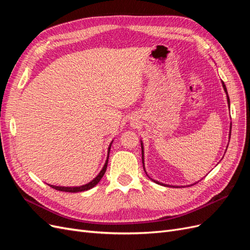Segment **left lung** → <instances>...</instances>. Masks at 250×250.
Listing matches in <instances>:
<instances>
[{
	"mask_svg": "<svg viewBox=\"0 0 250 250\" xmlns=\"http://www.w3.org/2000/svg\"><path fill=\"white\" fill-rule=\"evenodd\" d=\"M222 85H223V88H224V90H225V93H226V96H228V103H229V94H228V89H226V86H225V84H224V82L222 81ZM230 132H231V127H230ZM230 132H229V138H230ZM141 147H142V162H143V165H144V147H143V143L141 142ZM144 170H145V167H144ZM147 174V173H146ZM150 178V177H149ZM154 183H156V184H158V185H163V184H161V183H158V181H156V180H153ZM165 186V185H164Z\"/></svg>",
	"mask_w": 250,
	"mask_h": 250,
	"instance_id": "8db88e82",
	"label": "left lung"
}]
</instances>
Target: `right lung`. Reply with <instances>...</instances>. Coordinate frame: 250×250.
<instances>
[{"label":"right lung","mask_w":250,"mask_h":250,"mask_svg":"<svg viewBox=\"0 0 250 250\" xmlns=\"http://www.w3.org/2000/svg\"><path fill=\"white\" fill-rule=\"evenodd\" d=\"M111 144L112 143H110V145H109V147H108V155H107V160H106V162H105V164H104V166H103V168H102V170L100 171V173L98 174V175L90 181V183H88V184H86V185H83V186H80V187H56V186H50V187H52L53 188H55V190H57V191H62V192H70V193H77V192H83V191H87V190H89V188H94L98 183H99V181L101 180V178L103 177V175L105 174V171H106V168H107V164H108V157H109V151H110V147H111Z\"/></svg>","instance_id":"right-lung-1"}]
</instances>
